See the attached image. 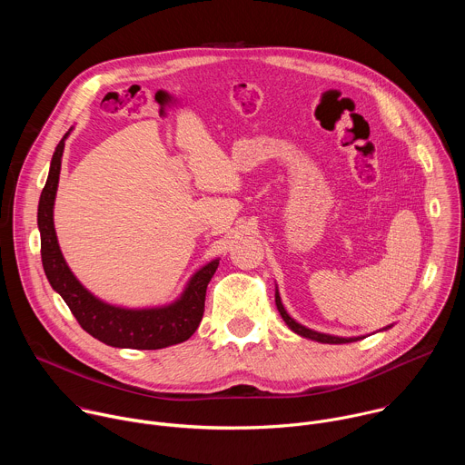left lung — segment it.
I'll return each instance as SVG.
<instances>
[{
	"label": "left lung",
	"instance_id": "8db88e82",
	"mask_svg": "<svg viewBox=\"0 0 465 465\" xmlns=\"http://www.w3.org/2000/svg\"><path fill=\"white\" fill-rule=\"evenodd\" d=\"M275 306H277V311H279V314H281V318H282V322L288 325V329L292 331V332H295L297 336H301V338H306V340H312V341H318V343H329V345H341V343H352V341H358V340H363L365 336H354V338H341V336H332V334H323V332H318V331H312V329H308V327H304V325H301V323H297L293 318H290V314L286 312V308H284V304H282V301H281V295H279V288L275 286ZM389 329H392V325H387L385 329H381V331H389ZM380 331V332H381Z\"/></svg>",
	"mask_w": 465,
	"mask_h": 465
}]
</instances>
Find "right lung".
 <instances>
[{
    "instance_id": "add662e5",
    "label": "right lung",
    "mask_w": 465,
    "mask_h": 465,
    "mask_svg": "<svg viewBox=\"0 0 465 465\" xmlns=\"http://www.w3.org/2000/svg\"><path fill=\"white\" fill-rule=\"evenodd\" d=\"M71 131L73 127L54 149L49 177L38 204L42 262L53 290L67 302L80 327L109 347L157 351L190 340L203 320L206 288L219 266V259L199 268L175 301L147 308H127L105 302L91 293L65 262L54 230V201L62 170V154Z\"/></svg>"
}]
</instances>
